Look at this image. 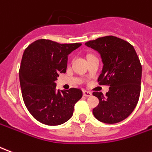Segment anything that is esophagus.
<instances>
[{
	"mask_svg": "<svg viewBox=\"0 0 152 152\" xmlns=\"http://www.w3.org/2000/svg\"><path fill=\"white\" fill-rule=\"evenodd\" d=\"M83 94L86 97H90V96L92 95V93L89 92V91H87V90H84L83 91Z\"/></svg>",
	"mask_w": 152,
	"mask_h": 152,
	"instance_id": "34e87169",
	"label": "esophagus"
}]
</instances>
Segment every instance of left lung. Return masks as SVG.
Returning <instances> with one entry per match:
<instances>
[{
    "label": "left lung",
    "mask_w": 152,
    "mask_h": 152,
    "mask_svg": "<svg viewBox=\"0 0 152 152\" xmlns=\"http://www.w3.org/2000/svg\"><path fill=\"white\" fill-rule=\"evenodd\" d=\"M87 46L97 50L102 57L103 68L98 81L108 86L106 97L102 93H93L99 99L93 109L97 120L106 124L122 121L133 112L139 99L142 65L134 46L114 36L89 40Z\"/></svg>",
    "instance_id": "left-lung-1"
}]
</instances>
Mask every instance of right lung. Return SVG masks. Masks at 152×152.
Here are the masks:
<instances>
[{"mask_svg":"<svg viewBox=\"0 0 152 152\" xmlns=\"http://www.w3.org/2000/svg\"><path fill=\"white\" fill-rule=\"evenodd\" d=\"M81 43L60 44L40 39L24 50L19 68L23 99L28 112L42 124L58 125L72 116L82 90H58L57 77L66 72L67 55Z\"/></svg>","mask_w":152,"mask_h":152,"instance_id":"right-lung-1","label":"right lung"}]
</instances>
